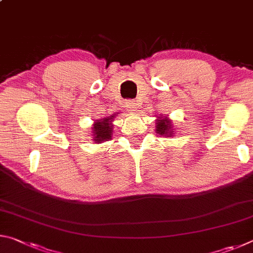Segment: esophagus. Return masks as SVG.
I'll list each match as a JSON object with an SVG mask.
<instances>
[{
    "label": "esophagus",
    "instance_id": "1",
    "mask_svg": "<svg viewBox=\"0 0 253 253\" xmlns=\"http://www.w3.org/2000/svg\"><path fill=\"white\" fill-rule=\"evenodd\" d=\"M126 109L127 110H134V111H136V109H137V102L135 101V100H128L127 102H126Z\"/></svg>",
    "mask_w": 253,
    "mask_h": 253
}]
</instances>
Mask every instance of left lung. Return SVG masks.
I'll return each mask as SVG.
<instances>
[{
    "label": "left lung",
    "mask_w": 253,
    "mask_h": 253,
    "mask_svg": "<svg viewBox=\"0 0 253 253\" xmlns=\"http://www.w3.org/2000/svg\"><path fill=\"white\" fill-rule=\"evenodd\" d=\"M156 131L158 132V134L161 135H165V134H170L172 132V125H170V122L169 121L168 118H164V119H160L158 121V123H156Z\"/></svg>",
    "instance_id": "8db88e82"
}]
</instances>
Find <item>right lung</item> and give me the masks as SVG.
Wrapping results in <instances>:
<instances>
[{"mask_svg":"<svg viewBox=\"0 0 253 253\" xmlns=\"http://www.w3.org/2000/svg\"><path fill=\"white\" fill-rule=\"evenodd\" d=\"M113 117V116H111ZM113 121V118H106L102 119V122H96L95 126L92 128L93 132V142L101 143L102 140H107L111 137L113 134V127L110 125V122Z\"/></svg>","mask_w":253,"mask_h":253,"instance_id":"obj_1","label":"right lung"}]
</instances>
